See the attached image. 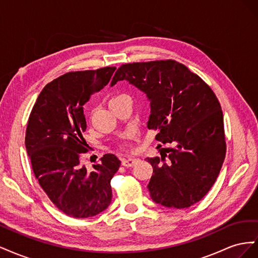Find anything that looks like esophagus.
Returning a JSON list of instances; mask_svg holds the SVG:
<instances>
[{
  "mask_svg": "<svg viewBox=\"0 0 258 258\" xmlns=\"http://www.w3.org/2000/svg\"><path fill=\"white\" fill-rule=\"evenodd\" d=\"M140 161L139 158H135V157H130V158H122L121 159V165L123 167H134L136 163H138Z\"/></svg>",
  "mask_w": 258,
  "mask_h": 258,
  "instance_id": "34e87169",
  "label": "esophagus"
}]
</instances>
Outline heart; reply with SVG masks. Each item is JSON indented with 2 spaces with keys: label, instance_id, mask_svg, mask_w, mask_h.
I'll list each match as a JSON object with an SVG mask.
<instances>
[{
  "label": "heart",
  "instance_id": "obj_1",
  "mask_svg": "<svg viewBox=\"0 0 258 258\" xmlns=\"http://www.w3.org/2000/svg\"><path fill=\"white\" fill-rule=\"evenodd\" d=\"M118 97H120V96H118ZM116 98H117V97H116ZM113 99H114V98H113Z\"/></svg>",
  "mask_w": 258,
  "mask_h": 258
}]
</instances>
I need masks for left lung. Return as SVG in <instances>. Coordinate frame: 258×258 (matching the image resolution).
Listing matches in <instances>:
<instances>
[{"label": "left lung", "mask_w": 258, "mask_h": 258, "mask_svg": "<svg viewBox=\"0 0 258 258\" xmlns=\"http://www.w3.org/2000/svg\"><path fill=\"white\" fill-rule=\"evenodd\" d=\"M127 81L146 95L148 129L156 140L175 145L161 157L146 158L153 167L147 185L154 202L185 209L204 198L223 166L226 143L221 104L209 86L174 60L122 64L111 86Z\"/></svg>", "instance_id": "left-lung-1"}]
</instances>
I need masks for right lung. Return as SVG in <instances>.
I'll list each match as a JSON object with an SVG mask.
<instances>
[{"mask_svg": "<svg viewBox=\"0 0 258 258\" xmlns=\"http://www.w3.org/2000/svg\"><path fill=\"white\" fill-rule=\"evenodd\" d=\"M115 67L61 75L41 91L30 114L26 148L35 177L52 204L75 218L103 212L112 201L111 179L120 167L105 154L88 170L80 162L87 143L83 105L110 82Z\"/></svg>", "mask_w": 258, "mask_h": 258, "instance_id": "right-lung-1", "label": "right lung"}]
</instances>
